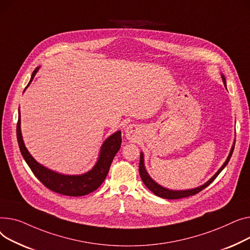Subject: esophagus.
<instances>
[{"mask_svg": "<svg viewBox=\"0 0 250 250\" xmlns=\"http://www.w3.org/2000/svg\"><path fill=\"white\" fill-rule=\"evenodd\" d=\"M125 135L130 141H136L139 137V127L137 125H129L125 128Z\"/></svg>", "mask_w": 250, "mask_h": 250, "instance_id": "1", "label": "esophagus"}]
</instances>
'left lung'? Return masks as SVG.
I'll use <instances>...</instances> for the list:
<instances>
[{
    "instance_id": "left-lung-1",
    "label": "left lung",
    "mask_w": 250,
    "mask_h": 250,
    "mask_svg": "<svg viewBox=\"0 0 250 250\" xmlns=\"http://www.w3.org/2000/svg\"><path fill=\"white\" fill-rule=\"evenodd\" d=\"M221 78H222V81L224 83V85L226 87L227 90V85H226V79L224 77L223 73H221ZM234 146H235V140H234L233 144H232V147L230 149V152L225 160V163L222 165V167H220L217 172L213 175V177L207 181L206 183H205L204 185L200 186V187H197V188H189V189H170V188H165L161 185L157 184L150 175L148 174L147 170H146L145 168V165H144V154L143 152H140V163H139V173H140V177H141V180L142 182L144 183V185L147 187V188L149 190H151V192L160 197V198H164V199H168V200H174V199H182V198H186V197H189V196H194L196 194H198L199 192H201L202 189H204L205 188H207L217 177L218 174L221 172L224 167L227 166V164L229 163V160L232 156V153H233V150H234Z\"/></svg>"
}]
</instances>
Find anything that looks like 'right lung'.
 Masks as SVG:
<instances>
[{
    "instance_id": "right-lung-1",
    "label": "right lung",
    "mask_w": 250,
    "mask_h": 250,
    "mask_svg": "<svg viewBox=\"0 0 250 250\" xmlns=\"http://www.w3.org/2000/svg\"><path fill=\"white\" fill-rule=\"evenodd\" d=\"M39 68L40 67H36V69L33 71L30 82L25 87V90L33 81ZM17 140L21 154L24 157L28 167H30L32 172L35 174V177L47 188L53 190V192L71 197H79L90 194L103 184L109 172L113 158L116 153L119 151L122 143L121 131H116L115 133L111 134L103 142L96 165L92 167V169L82 174H63L51 170L37 163L26 148L21 132L20 108L17 123Z\"/></svg>"
}]
</instances>
